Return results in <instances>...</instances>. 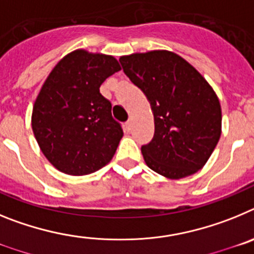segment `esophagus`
<instances>
[{
	"label": "esophagus",
	"mask_w": 254,
	"mask_h": 254,
	"mask_svg": "<svg viewBox=\"0 0 254 254\" xmlns=\"http://www.w3.org/2000/svg\"><path fill=\"white\" fill-rule=\"evenodd\" d=\"M125 129L127 132H129L132 129V120H129V121H127V122H126V125H125Z\"/></svg>",
	"instance_id": "obj_1"
}]
</instances>
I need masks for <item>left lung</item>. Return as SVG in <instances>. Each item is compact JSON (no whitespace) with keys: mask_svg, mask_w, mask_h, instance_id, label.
<instances>
[{"mask_svg":"<svg viewBox=\"0 0 254 254\" xmlns=\"http://www.w3.org/2000/svg\"><path fill=\"white\" fill-rule=\"evenodd\" d=\"M120 62L154 114V137L141 147L147 167L169 179L198 172L221 134V107L214 89L174 52L133 53Z\"/></svg>","mask_w":254,"mask_h":254,"instance_id":"left-lung-1","label":"left lung"}]
</instances>
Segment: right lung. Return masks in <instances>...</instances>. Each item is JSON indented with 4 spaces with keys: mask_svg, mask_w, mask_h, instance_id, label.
<instances>
[{
    "mask_svg": "<svg viewBox=\"0 0 254 254\" xmlns=\"http://www.w3.org/2000/svg\"><path fill=\"white\" fill-rule=\"evenodd\" d=\"M121 69L113 56L76 49L52 69L33 107L31 127L49 163L68 176H86L116 154L123 129L100 94Z\"/></svg>",
    "mask_w": 254,
    "mask_h": 254,
    "instance_id": "add662e5",
    "label": "right lung"
}]
</instances>
